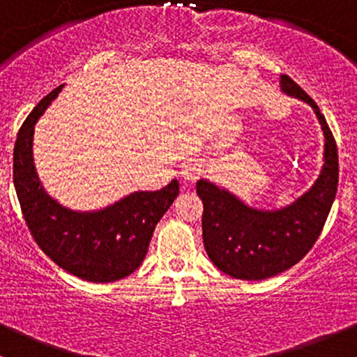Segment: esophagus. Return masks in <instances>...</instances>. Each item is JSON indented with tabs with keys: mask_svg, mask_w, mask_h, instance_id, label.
I'll return each instance as SVG.
<instances>
[{
	"mask_svg": "<svg viewBox=\"0 0 357 357\" xmlns=\"http://www.w3.org/2000/svg\"><path fill=\"white\" fill-rule=\"evenodd\" d=\"M180 174L185 180H196L197 175L201 174V165L196 160H187L180 168Z\"/></svg>",
	"mask_w": 357,
	"mask_h": 357,
	"instance_id": "obj_1",
	"label": "esophagus"
}]
</instances>
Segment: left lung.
<instances>
[{
    "instance_id": "obj_1",
    "label": "left lung",
    "mask_w": 357,
    "mask_h": 357,
    "mask_svg": "<svg viewBox=\"0 0 357 357\" xmlns=\"http://www.w3.org/2000/svg\"><path fill=\"white\" fill-rule=\"evenodd\" d=\"M280 89L307 102L321 125L323 163L313 185L290 204L256 208L211 180L196 183L206 252L218 270L241 280H264L299 263L318 241L337 194L339 156L325 116L290 77L280 75Z\"/></svg>"
}]
</instances>
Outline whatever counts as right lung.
Instances as JSON below:
<instances>
[{"label":"right lung","instance_id":"add662e5","mask_svg":"<svg viewBox=\"0 0 357 357\" xmlns=\"http://www.w3.org/2000/svg\"><path fill=\"white\" fill-rule=\"evenodd\" d=\"M61 89L63 86L41 99L18 130L13 149L15 190L25 223L44 255L82 280L108 284L141 266L158 222L178 196V180L160 190H135L91 211L58 203L36 172L32 141L34 125Z\"/></svg>","mask_w":357,"mask_h":357}]
</instances>
